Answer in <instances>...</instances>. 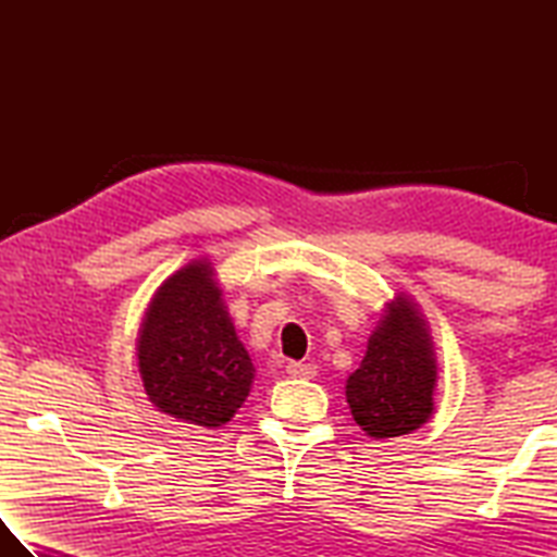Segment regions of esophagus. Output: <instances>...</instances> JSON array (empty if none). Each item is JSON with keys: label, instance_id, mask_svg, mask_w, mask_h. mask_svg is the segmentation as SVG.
<instances>
[{"label": "esophagus", "instance_id": "esophagus-1", "mask_svg": "<svg viewBox=\"0 0 557 557\" xmlns=\"http://www.w3.org/2000/svg\"><path fill=\"white\" fill-rule=\"evenodd\" d=\"M287 373L292 377H304V381H311V377L315 375V366L304 363V361H292V363H287Z\"/></svg>", "mask_w": 557, "mask_h": 557}]
</instances>
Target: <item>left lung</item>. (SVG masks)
<instances>
[{
	"label": "left lung",
	"instance_id": "8db88e82",
	"mask_svg": "<svg viewBox=\"0 0 557 557\" xmlns=\"http://www.w3.org/2000/svg\"><path fill=\"white\" fill-rule=\"evenodd\" d=\"M435 361L429 333L413 304L397 297L369 339L347 381L351 417L371 437L417 431L433 411Z\"/></svg>",
	"mask_w": 557,
	"mask_h": 557
}]
</instances>
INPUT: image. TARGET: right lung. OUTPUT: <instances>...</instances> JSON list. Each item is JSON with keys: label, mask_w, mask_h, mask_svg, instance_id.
I'll use <instances>...</instances> for the list:
<instances>
[{"label": "right lung", "mask_w": 557, "mask_h": 557, "mask_svg": "<svg viewBox=\"0 0 557 557\" xmlns=\"http://www.w3.org/2000/svg\"><path fill=\"white\" fill-rule=\"evenodd\" d=\"M210 275L191 263L160 287L140 327L138 369L160 411L218 429L248 397L253 363Z\"/></svg>", "instance_id": "right-lung-1"}]
</instances>
